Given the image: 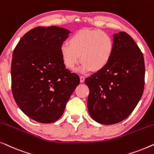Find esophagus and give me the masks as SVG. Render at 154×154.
Wrapping results in <instances>:
<instances>
[{
    "instance_id": "esophagus-1",
    "label": "esophagus",
    "mask_w": 154,
    "mask_h": 154,
    "mask_svg": "<svg viewBox=\"0 0 154 154\" xmlns=\"http://www.w3.org/2000/svg\"><path fill=\"white\" fill-rule=\"evenodd\" d=\"M84 81H85V77L84 76H80V81H81V83H83Z\"/></svg>"
}]
</instances>
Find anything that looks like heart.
Segmentation results:
<instances>
[{"mask_svg": "<svg viewBox=\"0 0 154 154\" xmlns=\"http://www.w3.org/2000/svg\"><path fill=\"white\" fill-rule=\"evenodd\" d=\"M68 43L61 45L60 53L65 66L73 70L80 62L79 71H99L105 68L110 62L114 50V42L106 31L81 30L74 33Z\"/></svg>", "mask_w": 154, "mask_h": 154, "instance_id": "heart-1", "label": "heart"}]
</instances>
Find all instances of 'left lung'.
Here are the masks:
<instances>
[{
  "label": "left lung",
  "instance_id": "obj_1",
  "mask_svg": "<svg viewBox=\"0 0 154 154\" xmlns=\"http://www.w3.org/2000/svg\"><path fill=\"white\" fill-rule=\"evenodd\" d=\"M114 50L107 66L85 79L90 116L103 125L119 123L130 115L142 97L145 66L142 52L127 33L113 35Z\"/></svg>",
  "mask_w": 154,
  "mask_h": 154
}]
</instances>
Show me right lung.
I'll use <instances>...</instances> for the list:
<instances>
[{
	"instance_id": "add662e5",
	"label": "right lung",
	"mask_w": 154,
	"mask_h": 154,
	"mask_svg": "<svg viewBox=\"0 0 154 154\" xmlns=\"http://www.w3.org/2000/svg\"><path fill=\"white\" fill-rule=\"evenodd\" d=\"M71 32L38 26L23 35L11 64L12 92L20 109L34 121L51 123L64 113L80 78L63 62L60 48Z\"/></svg>"
}]
</instances>
